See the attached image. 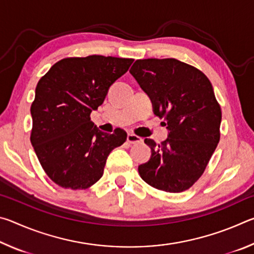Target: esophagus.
I'll return each mask as SVG.
<instances>
[{
    "label": "esophagus",
    "mask_w": 254,
    "mask_h": 254,
    "mask_svg": "<svg viewBox=\"0 0 254 254\" xmlns=\"http://www.w3.org/2000/svg\"><path fill=\"white\" fill-rule=\"evenodd\" d=\"M127 142L130 144H137V143H141L142 142V137L137 136L135 134H133V133H130V134H127Z\"/></svg>",
    "instance_id": "obj_1"
}]
</instances>
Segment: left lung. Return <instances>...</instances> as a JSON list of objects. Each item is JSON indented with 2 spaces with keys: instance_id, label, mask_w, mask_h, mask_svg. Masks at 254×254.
<instances>
[{
  "instance_id": "left-lung-1",
  "label": "left lung",
  "mask_w": 254,
  "mask_h": 254,
  "mask_svg": "<svg viewBox=\"0 0 254 254\" xmlns=\"http://www.w3.org/2000/svg\"><path fill=\"white\" fill-rule=\"evenodd\" d=\"M130 72L169 131L160 144L144 140L151 158L139 166L141 178L159 190H187L204 174L220 142L222 111L213 86L203 71L174 58L139 59Z\"/></svg>"
}]
</instances>
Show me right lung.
<instances>
[{
    "label": "right lung",
    "instance_id": "right-lung-1",
    "mask_svg": "<svg viewBox=\"0 0 254 254\" xmlns=\"http://www.w3.org/2000/svg\"><path fill=\"white\" fill-rule=\"evenodd\" d=\"M132 63L98 55L64 58L38 81L30 140L42 169L58 186L74 190L93 186L110 152L126 142V131H100L91 113Z\"/></svg>",
    "mask_w": 254,
    "mask_h": 254
}]
</instances>
